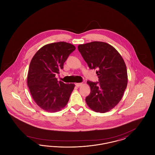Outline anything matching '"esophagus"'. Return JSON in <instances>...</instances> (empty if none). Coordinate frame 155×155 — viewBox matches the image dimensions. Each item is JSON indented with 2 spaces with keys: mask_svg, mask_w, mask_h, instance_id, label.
<instances>
[{
  "mask_svg": "<svg viewBox=\"0 0 155 155\" xmlns=\"http://www.w3.org/2000/svg\"><path fill=\"white\" fill-rule=\"evenodd\" d=\"M82 83L81 82V83H76L75 84V85L77 87H81V85H82Z\"/></svg>",
  "mask_w": 155,
  "mask_h": 155,
  "instance_id": "obj_1",
  "label": "esophagus"
}]
</instances>
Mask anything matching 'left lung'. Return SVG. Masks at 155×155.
Segmentation results:
<instances>
[{
  "instance_id": "obj_1",
  "label": "left lung",
  "mask_w": 155,
  "mask_h": 155,
  "mask_svg": "<svg viewBox=\"0 0 155 155\" xmlns=\"http://www.w3.org/2000/svg\"><path fill=\"white\" fill-rule=\"evenodd\" d=\"M78 49L90 69H97L99 82L88 81L91 92L85 98L89 107L105 113L121 101L127 88L128 76L125 62L110 45L94 41L79 45Z\"/></svg>"
}]
</instances>
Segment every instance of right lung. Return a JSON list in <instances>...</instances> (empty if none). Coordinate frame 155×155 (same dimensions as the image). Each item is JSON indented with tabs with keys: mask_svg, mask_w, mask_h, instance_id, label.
<instances>
[{
	"mask_svg": "<svg viewBox=\"0 0 155 155\" xmlns=\"http://www.w3.org/2000/svg\"><path fill=\"white\" fill-rule=\"evenodd\" d=\"M75 49L73 45L65 42L52 43L39 49L31 60L27 85L34 101L43 110L56 112L68 103L75 85L58 82L55 75Z\"/></svg>",
	"mask_w": 155,
	"mask_h": 155,
	"instance_id": "right-lung-1",
	"label": "right lung"
}]
</instances>
